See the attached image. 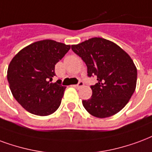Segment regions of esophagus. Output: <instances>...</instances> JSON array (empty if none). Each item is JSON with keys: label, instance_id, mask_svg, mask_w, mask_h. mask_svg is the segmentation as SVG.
<instances>
[{"label": "esophagus", "instance_id": "obj_1", "mask_svg": "<svg viewBox=\"0 0 152 152\" xmlns=\"http://www.w3.org/2000/svg\"><path fill=\"white\" fill-rule=\"evenodd\" d=\"M74 87L76 88H82L83 86H84V83L83 82H79V84L78 85H73Z\"/></svg>", "mask_w": 152, "mask_h": 152}]
</instances>
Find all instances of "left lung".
I'll use <instances>...</instances> for the list:
<instances>
[{"label":"left lung","instance_id":"left-lung-1","mask_svg":"<svg viewBox=\"0 0 152 152\" xmlns=\"http://www.w3.org/2000/svg\"><path fill=\"white\" fill-rule=\"evenodd\" d=\"M72 49L85 62L88 76H97V83L91 86V98L82 101L85 110L99 118L122 110L137 83V68L130 56L116 43L96 37L72 45Z\"/></svg>","mask_w":152,"mask_h":152}]
</instances>
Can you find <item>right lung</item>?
Listing matches in <instances>:
<instances>
[{
	"label": "right lung",
	"mask_w": 152,
	"mask_h": 152,
	"mask_svg": "<svg viewBox=\"0 0 152 152\" xmlns=\"http://www.w3.org/2000/svg\"><path fill=\"white\" fill-rule=\"evenodd\" d=\"M70 45L45 39L34 42L10 61L7 79L14 98L26 110L39 116L55 113L61 104L66 87L52 81L55 66Z\"/></svg>",
	"instance_id": "add662e5"
}]
</instances>
